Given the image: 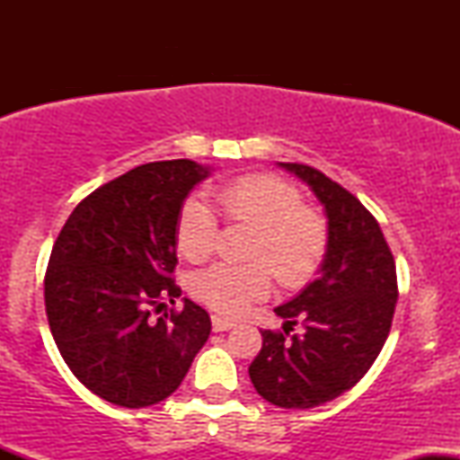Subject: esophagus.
<instances>
[{"label": "esophagus", "mask_w": 460, "mask_h": 460, "mask_svg": "<svg viewBox=\"0 0 460 460\" xmlns=\"http://www.w3.org/2000/svg\"><path fill=\"white\" fill-rule=\"evenodd\" d=\"M212 326L216 332H223V331L234 329V322L226 320V318H220V315H212Z\"/></svg>", "instance_id": "1"}]
</instances>
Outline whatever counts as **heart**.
I'll return each instance as SVG.
<instances>
[{
    "label": "heart",
    "instance_id": "1",
    "mask_svg": "<svg viewBox=\"0 0 460 460\" xmlns=\"http://www.w3.org/2000/svg\"><path fill=\"white\" fill-rule=\"evenodd\" d=\"M218 203L229 220L255 226L248 257L260 261H220L199 270L190 289L200 303L225 315H240L248 305L270 294L269 265L285 285L303 283L318 268L326 246L324 225L305 209V200L292 183L272 175H248L220 188ZM216 216L203 199L183 200L175 240L186 260H208L216 246Z\"/></svg>",
    "mask_w": 460,
    "mask_h": 460
}]
</instances>
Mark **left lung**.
Returning a JSON list of instances; mask_svg holds the SVG:
<instances>
[{"label": "left lung", "mask_w": 460, "mask_h": 460, "mask_svg": "<svg viewBox=\"0 0 460 460\" xmlns=\"http://www.w3.org/2000/svg\"><path fill=\"white\" fill-rule=\"evenodd\" d=\"M279 166L307 183L326 216V251L318 279L274 314L303 322L305 335L263 331L248 376L281 409H314L366 376L392 329L398 281L376 218L332 179L305 164Z\"/></svg>", "instance_id": "left-lung-1"}]
</instances>
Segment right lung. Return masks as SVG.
<instances>
[{"label":"right lung","instance_id":"1","mask_svg":"<svg viewBox=\"0 0 460 460\" xmlns=\"http://www.w3.org/2000/svg\"><path fill=\"white\" fill-rule=\"evenodd\" d=\"M212 168L153 162L97 188L62 226L45 274V307L58 350L93 394L125 409L162 402L208 341V311L153 318L181 296L172 281L183 200Z\"/></svg>","mask_w":460,"mask_h":460}]
</instances>
